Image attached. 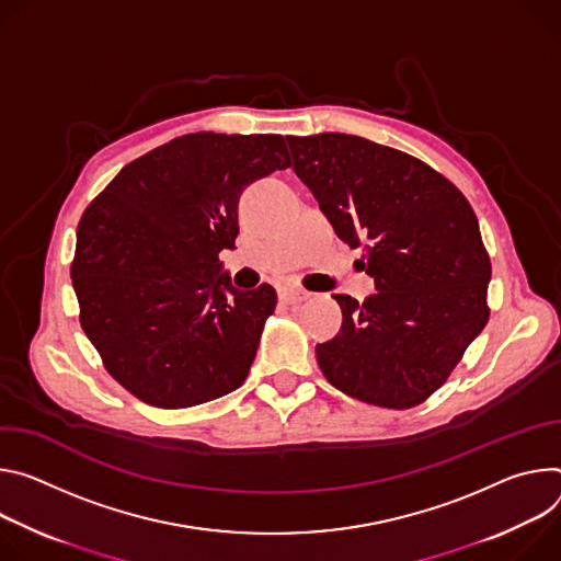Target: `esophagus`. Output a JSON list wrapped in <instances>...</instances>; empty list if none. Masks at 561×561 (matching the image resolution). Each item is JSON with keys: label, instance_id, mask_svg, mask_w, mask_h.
Listing matches in <instances>:
<instances>
[{"label": "esophagus", "instance_id": "1", "mask_svg": "<svg viewBox=\"0 0 561 561\" xmlns=\"http://www.w3.org/2000/svg\"><path fill=\"white\" fill-rule=\"evenodd\" d=\"M307 296H309V294H307L305 289H298V287H289V285L278 289V298H280L283 302H287V305H298V302H302Z\"/></svg>", "mask_w": 561, "mask_h": 561}]
</instances>
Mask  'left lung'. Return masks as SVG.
Listing matches in <instances>:
<instances>
[{"mask_svg":"<svg viewBox=\"0 0 561 561\" xmlns=\"http://www.w3.org/2000/svg\"><path fill=\"white\" fill-rule=\"evenodd\" d=\"M291 167L336 236L360 247L377 294H334L341 332L317 345L325 379L408 410L437 392L485 328L490 259L457 186L419 158L347 134L289 136Z\"/></svg>","mask_w":561,"mask_h":561,"instance_id":"8db88e82","label":"left lung"}]
</instances>
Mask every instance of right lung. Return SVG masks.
I'll use <instances>...</instances> for the list:
<instances>
[{
  "mask_svg": "<svg viewBox=\"0 0 561 561\" xmlns=\"http://www.w3.org/2000/svg\"><path fill=\"white\" fill-rule=\"evenodd\" d=\"M287 167L283 136L190 134L129 162L82 214L80 323L140 401L192 408L247 379L276 291L231 287L218 254L233 249L244 186Z\"/></svg>",
  "mask_w": 561,
  "mask_h": 561,
  "instance_id": "right-lung-1",
  "label": "right lung"
}]
</instances>
